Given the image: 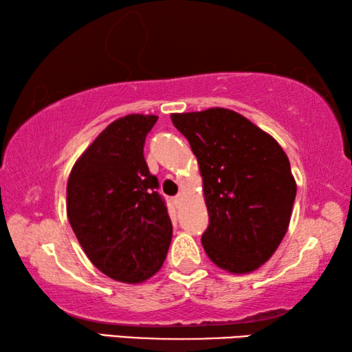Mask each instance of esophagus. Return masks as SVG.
<instances>
[{
  "mask_svg": "<svg viewBox=\"0 0 352 352\" xmlns=\"http://www.w3.org/2000/svg\"><path fill=\"white\" fill-rule=\"evenodd\" d=\"M183 200V195H177V197L174 199V201H175V204L178 205V204H180V201Z\"/></svg>",
  "mask_w": 352,
  "mask_h": 352,
  "instance_id": "obj_1",
  "label": "esophagus"
}]
</instances>
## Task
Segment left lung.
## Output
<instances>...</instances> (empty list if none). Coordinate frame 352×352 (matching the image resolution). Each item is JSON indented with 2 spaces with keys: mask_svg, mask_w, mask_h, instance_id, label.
<instances>
[{
  "mask_svg": "<svg viewBox=\"0 0 352 352\" xmlns=\"http://www.w3.org/2000/svg\"><path fill=\"white\" fill-rule=\"evenodd\" d=\"M197 157L210 225L201 236L214 264L233 275L258 270L289 230L296 195L278 141L234 110L172 113Z\"/></svg>",
  "mask_w": 352,
  "mask_h": 352,
  "instance_id": "obj_1",
  "label": "left lung"
}]
</instances>
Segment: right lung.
I'll use <instances>...</instances> for the list:
<instances>
[{"label": "right lung", "instance_id": "right-lung-1", "mask_svg": "<svg viewBox=\"0 0 352 352\" xmlns=\"http://www.w3.org/2000/svg\"><path fill=\"white\" fill-rule=\"evenodd\" d=\"M155 115L109 124L77 158L67 184V216L91 264L115 281L141 284L162 269L172 223L146 164Z\"/></svg>", "mask_w": 352, "mask_h": 352}]
</instances>
